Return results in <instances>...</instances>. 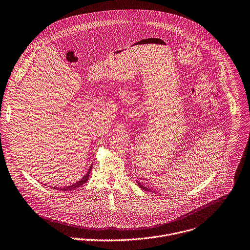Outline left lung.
Instances as JSON below:
<instances>
[{
	"label": "left lung",
	"instance_id": "1",
	"mask_svg": "<svg viewBox=\"0 0 250 250\" xmlns=\"http://www.w3.org/2000/svg\"><path fill=\"white\" fill-rule=\"evenodd\" d=\"M137 184H138V186L142 188V189H144V190H146V191H149V192H154L153 190H151V189H149L148 188H146V187H144V185H142L141 183H139L138 181H137Z\"/></svg>",
	"mask_w": 250,
	"mask_h": 250
}]
</instances>
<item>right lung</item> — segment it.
<instances>
[{"mask_svg": "<svg viewBox=\"0 0 250 250\" xmlns=\"http://www.w3.org/2000/svg\"><path fill=\"white\" fill-rule=\"evenodd\" d=\"M92 167H93V165H91V166H90V168H89L88 172L86 173V175H85V176H84L80 181H78L77 183H74V184H72V185H70V186H67V187H64V188H56V187H54L53 188L58 189V190H63V191H69V190H72V189L78 188L79 187H81V186H83L84 184H86V183H87V181H88V179H89V177H90V173H91Z\"/></svg>", "mask_w": 250, "mask_h": 250, "instance_id": "1", "label": "right lung"}]
</instances>
